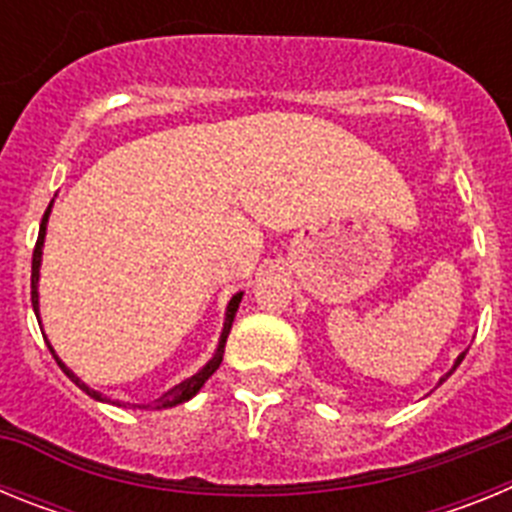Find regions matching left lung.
I'll return each instance as SVG.
<instances>
[{
	"label": "left lung",
	"mask_w": 512,
	"mask_h": 512,
	"mask_svg": "<svg viewBox=\"0 0 512 512\" xmlns=\"http://www.w3.org/2000/svg\"><path fill=\"white\" fill-rule=\"evenodd\" d=\"M464 356H467V351H464V354H459V356H456L454 366H451V372H454L456 366H459V364H461V359H464ZM451 372H446V377H451ZM446 377H441V382H443V379H446ZM441 382H438V384H441Z\"/></svg>",
	"instance_id": "obj_1"
}]
</instances>
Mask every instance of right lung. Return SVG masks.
<instances>
[{
	"mask_svg": "<svg viewBox=\"0 0 512 512\" xmlns=\"http://www.w3.org/2000/svg\"><path fill=\"white\" fill-rule=\"evenodd\" d=\"M51 207L53 202L48 205V210H45L43 215V223H40V233H38V243H35V251H33V279H30V287H33V310L35 315L40 318V292H38V282H40V261H43V246H45V230H48V217H51ZM243 300V292H238V295L230 297L228 307H225V323H223V333H220V341H217V348H215V354H212V359L207 361L205 366H202L200 372L192 374L189 379H184V382H179L176 387H171L169 392H164V395L158 397V400L148 402V405H138V402H125V400H115V397L110 395H102V392L92 390L87 382H81L79 377H76L74 372H71L69 366L63 364L61 359H58V354L53 351V346L48 341V348H51V354L56 356L58 366L63 369V374L71 379V382L79 387V390L87 392L92 400H99V402H110V405H117V408H138V410H166V408H176V405H182V402L192 400L197 392L202 390V384L207 382V379L212 377V374L217 372V366H220V361H223V354H225V341H228V333H230V325H233V318H235V312H238V305H241Z\"/></svg>",
	"mask_w": 512,
	"mask_h": 512,
	"instance_id": "add662e5",
	"label": "right lung"
}]
</instances>
